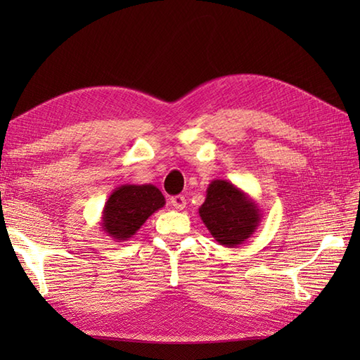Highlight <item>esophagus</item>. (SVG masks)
Returning a JSON list of instances; mask_svg holds the SVG:
<instances>
[{"instance_id":"1","label":"esophagus","mask_w":360,"mask_h":360,"mask_svg":"<svg viewBox=\"0 0 360 360\" xmlns=\"http://www.w3.org/2000/svg\"><path fill=\"white\" fill-rule=\"evenodd\" d=\"M170 204L173 205L174 209H178V210H182L186 207V198L182 196V195H176V196H172L170 198Z\"/></svg>"}]
</instances>
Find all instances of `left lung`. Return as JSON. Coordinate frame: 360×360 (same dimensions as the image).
I'll return each mask as SVG.
<instances>
[{
	"instance_id": "left-lung-1",
	"label": "left lung",
	"mask_w": 360,
	"mask_h": 360,
	"mask_svg": "<svg viewBox=\"0 0 360 360\" xmlns=\"http://www.w3.org/2000/svg\"><path fill=\"white\" fill-rule=\"evenodd\" d=\"M200 217L221 246L236 248L249 240L262 221V210L240 187L226 179H213Z\"/></svg>"
}]
</instances>
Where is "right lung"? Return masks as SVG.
<instances>
[{
	"label": "right lung",
	"instance_id": "right-lung-1",
	"mask_svg": "<svg viewBox=\"0 0 360 360\" xmlns=\"http://www.w3.org/2000/svg\"><path fill=\"white\" fill-rule=\"evenodd\" d=\"M164 205V195L153 184H124L106 200L101 229L114 241H127Z\"/></svg>",
	"mask_w": 360,
	"mask_h": 360
}]
</instances>
